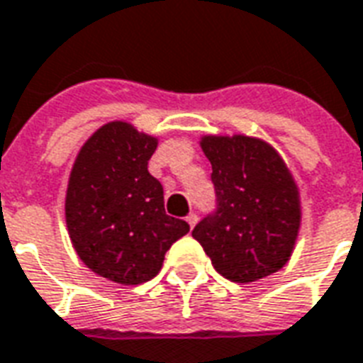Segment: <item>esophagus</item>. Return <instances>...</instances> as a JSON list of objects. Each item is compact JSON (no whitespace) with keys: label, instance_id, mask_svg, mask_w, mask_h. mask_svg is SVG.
I'll return each instance as SVG.
<instances>
[{"label":"esophagus","instance_id":"esophagus-1","mask_svg":"<svg viewBox=\"0 0 363 363\" xmlns=\"http://www.w3.org/2000/svg\"><path fill=\"white\" fill-rule=\"evenodd\" d=\"M186 223H189L190 227H194L196 223H198V216H196V213H190V216L186 217Z\"/></svg>","mask_w":363,"mask_h":363}]
</instances>
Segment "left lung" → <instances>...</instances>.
I'll return each mask as SVG.
<instances>
[{"label": "left lung", "mask_w": 363, "mask_h": 363, "mask_svg": "<svg viewBox=\"0 0 363 363\" xmlns=\"http://www.w3.org/2000/svg\"><path fill=\"white\" fill-rule=\"evenodd\" d=\"M217 213L192 230L211 264L233 283L283 269L296 246L302 202L291 169L269 142L246 134H203Z\"/></svg>", "instance_id": "left-lung-1"}]
</instances>
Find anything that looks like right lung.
I'll return each instance as SVG.
<instances>
[{"label":"right lung","mask_w":363,"mask_h":363,"mask_svg":"<svg viewBox=\"0 0 363 363\" xmlns=\"http://www.w3.org/2000/svg\"><path fill=\"white\" fill-rule=\"evenodd\" d=\"M157 144L127 121H109L82 144L69 174L72 248L88 269L117 284L154 279L165 252L190 230L165 213L161 182L147 171Z\"/></svg>","instance_id":"obj_1"}]
</instances>
